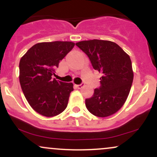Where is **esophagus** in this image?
<instances>
[{"label":"esophagus","instance_id":"1","mask_svg":"<svg viewBox=\"0 0 157 157\" xmlns=\"http://www.w3.org/2000/svg\"><path fill=\"white\" fill-rule=\"evenodd\" d=\"M83 86H84L83 83H81V84H80V85H75V86H76V88H77V89H82V88L83 87Z\"/></svg>","mask_w":157,"mask_h":157}]
</instances>
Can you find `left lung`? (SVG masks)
I'll use <instances>...</instances> for the list:
<instances>
[{"instance_id": "1", "label": "left lung", "mask_w": 157, "mask_h": 157, "mask_svg": "<svg viewBox=\"0 0 157 157\" xmlns=\"http://www.w3.org/2000/svg\"><path fill=\"white\" fill-rule=\"evenodd\" d=\"M76 45L87 55L93 68L102 74L100 86L86 100V108L99 117L111 116L121 109L130 92L134 80L130 57L109 40L94 39Z\"/></svg>"}]
</instances>
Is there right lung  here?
<instances>
[{"instance_id": "1", "label": "right lung", "mask_w": 157, "mask_h": 157, "mask_svg": "<svg viewBox=\"0 0 157 157\" xmlns=\"http://www.w3.org/2000/svg\"><path fill=\"white\" fill-rule=\"evenodd\" d=\"M75 43L54 41L34 45L21 57L19 80L29 104L36 112L51 117L60 114L68 105L72 82L52 78L59 63L72 49Z\"/></svg>"}]
</instances>
